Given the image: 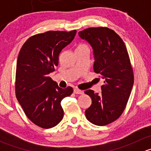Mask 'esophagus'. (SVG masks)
<instances>
[{"mask_svg":"<svg viewBox=\"0 0 151 151\" xmlns=\"http://www.w3.org/2000/svg\"><path fill=\"white\" fill-rule=\"evenodd\" d=\"M74 93H76V94H83V91H81V90L78 89V88H75L74 89Z\"/></svg>","mask_w":151,"mask_h":151,"instance_id":"esophagus-1","label":"esophagus"}]
</instances>
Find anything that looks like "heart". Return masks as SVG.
<instances>
[{"instance_id":"heart-1","label":"heart","mask_w":151,"mask_h":151,"mask_svg":"<svg viewBox=\"0 0 151 151\" xmlns=\"http://www.w3.org/2000/svg\"><path fill=\"white\" fill-rule=\"evenodd\" d=\"M80 48H87V47L84 45H79L78 47H77V49H80Z\"/></svg>"}]
</instances>
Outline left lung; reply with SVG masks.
I'll return each instance as SVG.
<instances>
[{"label": "left lung", "mask_w": 151, "mask_h": 151, "mask_svg": "<svg viewBox=\"0 0 151 151\" xmlns=\"http://www.w3.org/2000/svg\"><path fill=\"white\" fill-rule=\"evenodd\" d=\"M92 47L93 70L103 79L101 93L87 90L92 100L85 110L87 119L97 126L116 121L123 113L134 85L133 70L121 38L107 28H90L78 33Z\"/></svg>", "instance_id": "1"}]
</instances>
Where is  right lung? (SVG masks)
Here are the masks:
<instances>
[{
    "label": "right lung",
    "instance_id": "1",
    "mask_svg": "<svg viewBox=\"0 0 151 151\" xmlns=\"http://www.w3.org/2000/svg\"><path fill=\"white\" fill-rule=\"evenodd\" d=\"M75 30L47 31L30 37L19 51L16 69V96L26 116L43 129L55 126L63 118L60 102L73 93L61 88L49 74L58 64L60 52L75 37Z\"/></svg>",
    "mask_w": 151,
    "mask_h": 151
}]
</instances>
